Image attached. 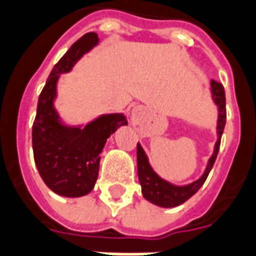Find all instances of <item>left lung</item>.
I'll use <instances>...</instances> for the list:
<instances>
[{
    "label": "left lung",
    "mask_w": 256,
    "mask_h": 256,
    "mask_svg": "<svg viewBox=\"0 0 256 256\" xmlns=\"http://www.w3.org/2000/svg\"><path fill=\"white\" fill-rule=\"evenodd\" d=\"M212 94H213V99L216 104L218 106V123H217V132H218V140L216 142L214 153L210 157L206 171L204 175L200 176V179L192 182L191 184L187 186H174L171 183H168L157 174L153 171L149 162H148V157L142 148L140 144H137V166H138V179L142 187V196L145 200L152 202L154 205L162 206V208H175L182 204H184L188 198L196 194V191L200 190L202 184L205 183L206 178L209 175L210 170L214 166L216 158L218 154L220 144H221V136L224 132L225 122H226V106H225V90L224 86L221 82L217 81H212Z\"/></svg>",
    "instance_id": "8db88e82"
}]
</instances>
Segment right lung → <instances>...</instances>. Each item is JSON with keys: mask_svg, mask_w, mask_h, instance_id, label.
I'll return each instance as SVG.
<instances>
[{"mask_svg": "<svg viewBox=\"0 0 256 256\" xmlns=\"http://www.w3.org/2000/svg\"><path fill=\"white\" fill-rule=\"evenodd\" d=\"M98 42V35L90 32L73 43L51 70L38 100L32 126L34 158L47 187L64 196H82L92 191L99 175L100 153L107 138L118 128L128 124L124 115L110 114L84 128H68L60 122L52 106L60 73L69 72L76 60Z\"/></svg>", "mask_w": 256, "mask_h": 256, "instance_id": "1", "label": "right lung"}]
</instances>
